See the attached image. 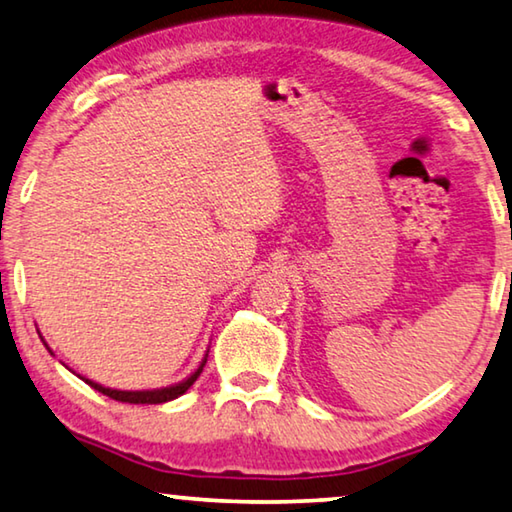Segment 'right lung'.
I'll return each instance as SVG.
<instances>
[{"label": "right lung", "instance_id": "1", "mask_svg": "<svg viewBox=\"0 0 512 512\" xmlns=\"http://www.w3.org/2000/svg\"><path fill=\"white\" fill-rule=\"evenodd\" d=\"M208 357V355H206ZM203 366H206V359L201 361V366L196 368V371L187 377V380L174 384V387H167V389H153V391H119V389H107L102 387L98 382H91V380H82L93 387L96 391H100L102 396H109L112 400H119V403H130V405H160V403H167V400H174L178 396H183V393L192 387L196 382V377L201 375Z\"/></svg>", "mask_w": 512, "mask_h": 512}]
</instances>
